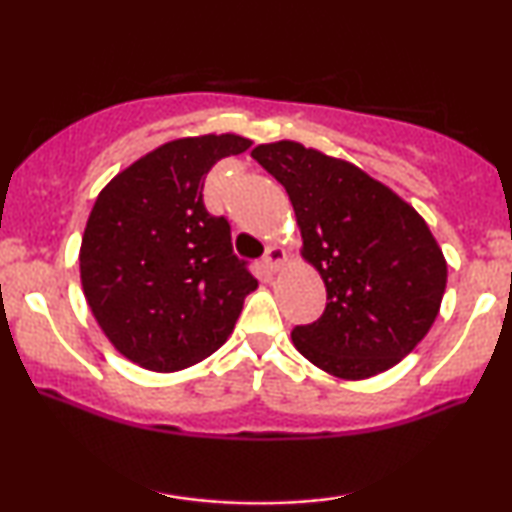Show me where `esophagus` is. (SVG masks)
Listing matches in <instances>:
<instances>
[{
  "instance_id": "1",
  "label": "esophagus",
  "mask_w": 512,
  "mask_h": 512,
  "mask_svg": "<svg viewBox=\"0 0 512 512\" xmlns=\"http://www.w3.org/2000/svg\"><path fill=\"white\" fill-rule=\"evenodd\" d=\"M284 263H286V251L282 247H268V251H265L263 256V268L272 275V272H277Z\"/></svg>"
}]
</instances>
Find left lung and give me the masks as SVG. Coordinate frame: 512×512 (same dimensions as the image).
I'll return each mask as SVG.
<instances>
[{
	"label": "left lung",
	"mask_w": 512,
	"mask_h": 512,
	"mask_svg": "<svg viewBox=\"0 0 512 512\" xmlns=\"http://www.w3.org/2000/svg\"><path fill=\"white\" fill-rule=\"evenodd\" d=\"M251 156L289 193L303 258L326 284L324 314L293 328V345L342 380L396 366L429 333L447 284L426 221L347 160L289 139L256 146Z\"/></svg>",
	"instance_id": "8db88e82"
}]
</instances>
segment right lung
<instances>
[{"label":"right lung","instance_id":"1","mask_svg":"<svg viewBox=\"0 0 512 512\" xmlns=\"http://www.w3.org/2000/svg\"><path fill=\"white\" fill-rule=\"evenodd\" d=\"M240 135L174 139L116 174L97 195L81 240L88 307L125 359L174 373L214 354L258 282L233 254L230 223L202 202Z\"/></svg>","mask_w":512,"mask_h":512}]
</instances>
